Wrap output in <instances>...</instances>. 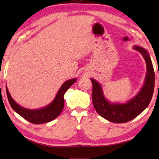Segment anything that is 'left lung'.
Wrapping results in <instances>:
<instances>
[{
    "instance_id": "left-lung-1",
    "label": "left lung",
    "mask_w": 159,
    "mask_h": 159,
    "mask_svg": "<svg viewBox=\"0 0 159 159\" xmlns=\"http://www.w3.org/2000/svg\"><path fill=\"white\" fill-rule=\"evenodd\" d=\"M133 49L141 53L146 63L147 72L144 84L133 98L125 103H112L104 96L101 84L91 78L93 83L92 98L95 109L100 116L114 123H125L138 116L149 105L153 96L155 74L151 57L146 50L139 45Z\"/></svg>"
}]
</instances>
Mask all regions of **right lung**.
Returning <instances> with one entry per match:
<instances>
[{"label":"right lung","instance_id":"1","mask_svg":"<svg viewBox=\"0 0 159 159\" xmlns=\"http://www.w3.org/2000/svg\"><path fill=\"white\" fill-rule=\"evenodd\" d=\"M76 81H77V79L74 78V79H70L65 82L61 86L53 101L45 107L38 108V109H29V108H24L19 105L11 96L7 86H6V89L8 100L13 109L30 122L39 125V124L47 123L53 121V119L59 116L64 106V95L65 93Z\"/></svg>","mask_w":159,"mask_h":159}]
</instances>
